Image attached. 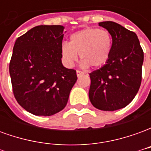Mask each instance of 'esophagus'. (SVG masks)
<instances>
[{"label": "esophagus", "instance_id": "esophagus-1", "mask_svg": "<svg viewBox=\"0 0 151 151\" xmlns=\"http://www.w3.org/2000/svg\"><path fill=\"white\" fill-rule=\"evenodd\" d=\"M76 72H77V76H78V77H80V76H82V74H83V73H82V71H80V70H77Z\"/></svg>", "mask_w": 151, "mask_h": 151}]
</instances>
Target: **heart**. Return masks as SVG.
<instances>
[{
    "mask_svg": "<svg viewBox=\"0 0 151 151\" xmlns=\"http://www.w3.org/2000/svg\"><path fill=\"white\" fill-rule=\"evenodd\" d=\"M111 35L106 30L86 28L75 32L69 38V43L61 45L64 63L71 67L78 59V53L83 67H101L108 61L111 50Z\"/></svg>",
    "mask_w": 151,
    "mask_h": 151,
    "instance_id": "1",
    "label": "heart"
}]
</instances>
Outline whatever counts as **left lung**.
Instances as JSON below:
<instances>
[{
  "label": "left lung",
  "mask_w": 151,
  "mask_h": 151,
  "mask_svg": "<svg viewBox=\"0 0 151 151\" xmlns=\"http://www.w3.org/2000/svg\"><path fill=\"white\" fill-rule=\"evenodd\" d=\"M99 26L108 30L112 44L107 63L90 73L89 98L99 110L116 111L130 104L139 90L144 53L134 32L111 21Z\"/></svg>",
  "instance_id": "left-lung-1"
}]
</instances>
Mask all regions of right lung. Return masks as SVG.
Segmentation results:
<instances>
[{
  "mask_svg": "<svg viewBox=\"0 0 151 151\" xmlns=\"http://www.w3.org/2000/svg\"><path fill=\"white\" fill-rule=\"evenodd\" d=\"M63 26H37L18 37L9 74L16 100L26 111L49 116L63 110L78 79L61 62Z\"/></svg>",
  "mask_w": 151,
  "mask_h": 151,
  "instance_id": "obj_1",
  "label": "right lung"
}]
</instances>
